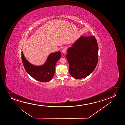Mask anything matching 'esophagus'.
<instances>
[{"label":"esophagus","mask_w":125,"mask_h":125,"mask_svg":"<svg viewBox=\"0 0 125 125\" xmlns=\"http://www.w3.org/2000/svg\"><path fill=\"white\" fill-rule=\"evenodd\" d=\"M66 52H67V50L66 48H64L63 50H62V52L63 53H65Z\"/></svg>","instance_id":"1"}]
</instances>
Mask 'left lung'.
Listing matches in <instances>:
<instances>
[{
    "label": "left lung",
    "mask_w": 125,
    "mask_h": 125,
    "mask_svg": "<svg viewBox=\"0 0 125 125\" xmlns=\"http://www.w3.org/2000/svg\"><path fill=\"white\" fill-rule=\"evenodd\" d=\"M99 48L94 36H81L67 50L69 73L76 79L84 78L95 70L98 60Z\"/></svg>",
    "instance_id": "obj_1"
}]
</instances>
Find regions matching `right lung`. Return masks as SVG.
I'll return each instance as SVG.
<instances>
[{"instance_id": "obj_1", "label": "right lung", "mask_w": 125, "mask_h": 125, "mask_svg": "<svg viewBox=\"0 0 125 125\" xmlns=\"http://www.w3.org/2000/svg\"><path fill=\"white\" fill-rule=\"evenodd\" d=\"M61 56L60 52L50 54L44 64L35 66L29 63L21 52L22 63L26 72L36 80L41 82H48L51 80L55 74V67Z\"/></svg>"}]
</instances>
